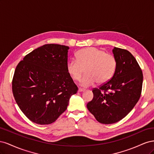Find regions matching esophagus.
Masks as SVG:
<instances>
[{
    "mask_svg": "<svg viewBox=\"0 0 154 154\" xmlns=\"http://www.w3.org/2000/svg\"><path fill=\"white\" fill-rule=\"evenodd\" d=\"M85 91V89H83V88H78V92H84Z\"/></svg>",
    "mask_w": 154,
    "mask_h": 154,
    "instance_id": "esophagus-1",
    "label": "esophagus"
}]
</instances>
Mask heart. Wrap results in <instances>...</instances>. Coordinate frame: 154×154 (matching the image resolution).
<instances>
[{"instance_id":"heart-1","label":"heart","mask_w":154,"mask_h":154,"mask_svg":"<svg viewBox=\"0 0 154 154\" xmlns=\"http://www.w3.org/2000/svg\"><path fill=\"white\" fill-rule=\"evenodd\" d=\"M76 60L67 64V71L74 80L79 81L85 69L86 75L80 82L82 87H89L96 82L103 84L113 76L117 61L113 55L96 48H87L78 51Z\"/></svg>"}]
</instances>
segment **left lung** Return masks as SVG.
<instances>
[{
	"instance_id": "1",
	"label": "left lung",
	"mask_w": 154,
	"mask_h": 154,
	"mask_svg": "<svg viewBox=\"0 0 154 154\" xmlns=\"http://www.w3.org/2000/svg\"><path fill=\"white\" fill-rule=\"evenodd\" d=\"M117 66L110 80L93 88V99L87 104L90 112L102 124H112L124 118L141 96L143 72L128 51L114 48Z\"/></svg>"
}]
</instances>
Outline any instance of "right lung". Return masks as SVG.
Returning <instances> with one entry per match:
<instances>
[{"label": "right lung", "instance_id": "obj_1", "mask_svg": "<svg viewBox=\"0 0 154 154\" xmlns=\"http://www.w3.org/2000/svg\"><path fill=\"white\" fill-rule=\"evenodd\" d=\"M68 46L45 44L27 54L15 69L13 96L32 122L49 125L67 109L78 87L67 71Z\"/></svg>", "mask_w": 154, "mask_h": 154}]
</instances>
